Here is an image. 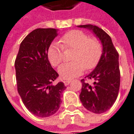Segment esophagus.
Returning a JSON list of instances; mask_svg holds the SVG:
<instances>
[{
    "mask_svg": "<svg viewBox=\"0 0 134 134\" xmlns=\"http://www.w3.org/2000/svg\"><path fill=\"white\" fill-rule=\"evenodd\" d=\"M71 82V80H63V82L65 84V86H68L69 84H70V82Z\"/></svg>",
    "mask_w": 134,
    "mask_h": 134,
    "instance_id": "obj_1",
    "label": "esophagus"
}]
</instances>
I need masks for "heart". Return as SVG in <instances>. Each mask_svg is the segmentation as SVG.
I'll list each match as a JSON object with an SVG mask.
<instances>
[{"mask_svg": "<svg viewBox=\"0 0 134 134\" xmlns=\"http://www.w3.org/2000/svg\"><path fill=\"white\" fill-rule=\"evenodd\" d=\"M60 44L52 43L48 48L47 56L53 66H58L63 60V49H75L72 56L73 62L60 66L58 72L62 79L70 80L87 70L95 68L103 54V46L96 38H90L84 31L71 30L66 32L60 39Z\"/></svg>", "mask_w": 134, "mask_h": 134, "instance_id": "heart-1", "label": "heart"}]
</instances>
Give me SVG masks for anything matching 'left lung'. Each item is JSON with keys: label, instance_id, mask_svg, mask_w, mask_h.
I'll return each mask as SVG.
<instances>
[{"label": "left lung", "instance_id": "obj_1", "mask_svg": "<svg viewBox=\"0 0 134 134\" xmlns=\"http://www.w3.org/2000/svg\"><path fill=\"white\" fill-rule=\"evenodd\" d=\"M94 31L103 44V54L96 69L81 80L82 84L80 99L87 110L102 114L110 109L115 103L120 86L119 54L110 36L102 29L91 24L80 25ZM94 80L93 85L86 81Z\"/></svg>", "mask_w": 134, "mask_h": 134}]
</instances>
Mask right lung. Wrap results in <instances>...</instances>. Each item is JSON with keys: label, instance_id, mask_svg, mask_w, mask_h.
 I'll return each mask as SVG.
<instances>
[{"label": "right lung", "instance_id": "right-lung-1", "mask_svg": "<svg viewBox=\"0 0 134 134\" xmlns=\"http://www.w3.org/2000/svg\"><path fill=\"white\" fill-rule=\"evenodd\" d=\"M57 35L55 29H37L21 42L15 62L18 91L24 105L34 115L47 117L60 108L63 82H52L59 74L48 61L47 51Z\"/></svg>", "mask_w": 134, "mask_h": 134}]
</instances>
